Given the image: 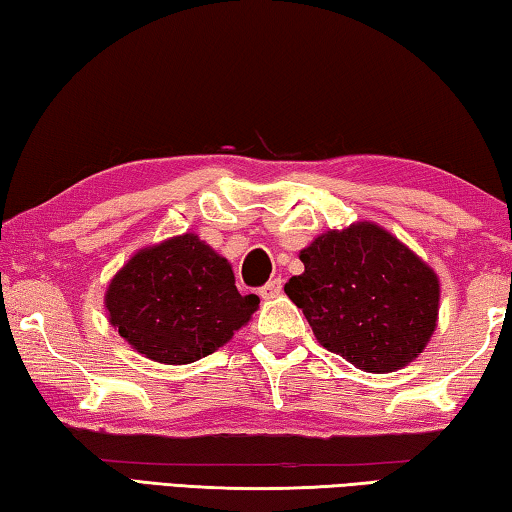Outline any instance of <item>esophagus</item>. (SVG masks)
<instances>
[{"mask_svg":"<svg viewBox=\"0 0 512 512\" xmlns=\"http://www.w3.org/2000/svg\"><path fill=\"white\" fill-rule=\"evenodd\" d=\"M281 290H283V281L281 279H272V281H267L265 286L261 288V297L263 299H274V297L281 295Z\"/></svg>","mask_w":512,"mask_h":512,"instance_id":"obj_1","label":"esophagus"}]
</instances>
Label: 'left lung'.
I'll use <instances>...</instances> for the list:
<instances>
[{
	"mask_svg": "<svg viewBox=\"0 0 512 512\" xmlns=\"http://www.w3.org/2000/svg\"><path fill=\"white\" fill-rule=\"evenodd\" d=\"M286 295L317 342L363 372L385 374L422 354L438 326L440 279L374 222L329 229L299 251Z\"/></svg>",
	"mask_w": 512,
	"mask_h": 512,
	"instance_id": "obj_1",
	"label": "left lung"
}]
</instances>
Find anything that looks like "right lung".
I'll return each instance as SVG.
<instances>
[{
  "label": "right lung",
  "instance_id": "1",
  "mask_svg": "<svg viewBox=\"0 0 512 512\" xmlns=\"http://www.w3.org/2000/svg\"><path fill=\"white\" fill-rule=\"evenodd\" d=\"M261 299L240 295L231 263L195 233L138 249L104 295L108 322L149 360L188 365L226 345Z\"/></svg>",
  "mask_w": 512,
  "mask_h": 512
}]
</instances>
